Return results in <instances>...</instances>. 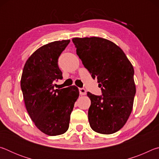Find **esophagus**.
<instances>
[{"label":"esophagus","mask_w":159,"mask_h":159,"mask_svg":"<svg viewBox=\"0 0 159 159\" xmlns=\"http://www.w3.org/2000/svg\"><path fill=\"white\" fill-rule=\"evenodd\" d=\"M79 93L80 95H85L86 90L84 89V88H79Z\"/></svg>","instance_id":"34e87169"}]
</instances>
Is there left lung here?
<instances>
[{
  "label": "left lung",
  "mask_w": 159,
  "mask_h": 159,
  "mask_svg": "<svg viewBox=\"0 0 159 159\" xmlns=\"http://www.w3.org/2000/svg\"><path fill=\"white\" fill-rule=\"evenodd\" d=\"M72 41L83 65L98 79L102 95L88 92V120L96 133L109 134L123 127L133 110L136 87L134 69L121 48L99 37L74 38Z\"/></svg>",
  "instance_id": "obj_1"
}]
</instances>
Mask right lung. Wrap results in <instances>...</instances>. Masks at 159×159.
<instances>
[{"label":"right lung","instance_id":"right-lung-1","mask_svg":"<svg viewBox=\"0 0 159 159\" xmlns=\"http://www.w3.org/2000/svg\"><path fill=\"white\" fill-rule=\"evenodd\" d=\"M70 40L54 41L37 49L28 58L21 77L26 110L42 133L56 136L69 128L70 114L79 96L76 86L54 89V80L62 79L58 58Z\"/></svg>","mask_w":159,"mask_h":159}]
</instances>
